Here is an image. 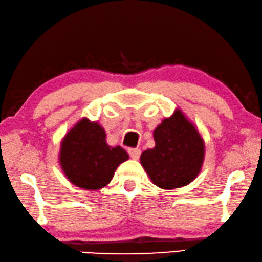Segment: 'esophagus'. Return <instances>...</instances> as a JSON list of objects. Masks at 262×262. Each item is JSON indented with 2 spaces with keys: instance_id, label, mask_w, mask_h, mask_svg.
I'll return each mask as SVG.
<instances>
[{
  "instance_id": "esophagus-1",
  "label": "esophagus",
  "mask_w": 262,
  "mask_h": 262,
  "mask_svg": "<svg viewBox=\"0 0 262 262\" xmlns=\"http://www.w3.org/2000/svg\"><path fill=\"white\" fill-rule=\"evenodd\" d=\"M128 153H129V156L132 159H139L140 154H141V150H140L139 148H129L128 149Z\"/></svg>"
}]
</instances>
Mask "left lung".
I'll return each mask as SVG.
<instances>
[{
    "label": "left lung",
    "instance_id": "8db88e82",
    "mask_svg": "<svg viewBox=\"0 0 262 262\" xmlns=\"http://www.w3.org/2000/svg\"><path fill=\"white\" fill-rule=\"evenodd\" d=\"M156 147L141 154L140 161L154 185L177 189L200 174L204 160V141L196 127L176 110L153 132Z\"/></svg>",
    "mask_w": 262,
    "mask_h": 262
}]
</instances>
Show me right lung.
Here are the masks:
<instances>
[{"label": "right lung", "instance_id": "1", "mask_svg": "<svg viewBox=\"0 0 262 262\" xmlns=\"http://www.w3.org/2000/svg\"><path fill=\"white\" fill-rule=\"evenodd\" d=\"M128 158L121 146H109L104 129L88 119L80 120L65 135L59 154L68 179L85 190L104 187L113 179L117 166Z\"/></svg>", "mask_w": 262, "mask_h": 262}]
</instances>
